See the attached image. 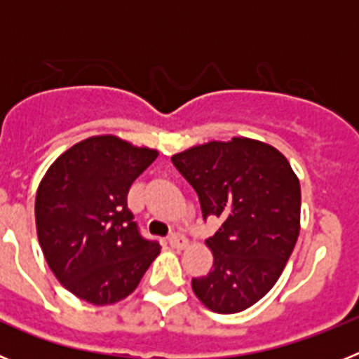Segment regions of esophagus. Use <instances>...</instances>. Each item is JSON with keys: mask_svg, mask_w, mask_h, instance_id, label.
Here are the masks:
<instances>
[{"mask_svg": "<svg viewBox=\"0 0 359 359\" xmlns=\"http://www.w3.org/2000/svg\"><path fill=\"white\" fill-rule=\"evenodd\" d=\"M169 244H170V248L183 250L187 244H189V241H187V237L183 236V233H180V231H174V233H170L169 236Z\"/></svg>", "mask_w": 359, "mask_h": 359, "instance_id": "1", "label": "esophagus"}]
</instances>
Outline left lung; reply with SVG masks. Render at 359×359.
<instances>
[{"label":"left lung","instance_id":"obj_1","mask_svg":"<svg viewBox=\"0 0 359 359\" xmlns=\"http://www.w3.org/2000/svg\"><path fill=\"white\" fill-rule=\"evenodd\" d=\"M203 219L221 226L207 239L214 266L192 278L196 297L231 315L259 302L280 277L300 231V183L286 156L262 142L231 138L174 154Z\"/></svg>","mask_w":359,"mask_h":359}]
</instances>
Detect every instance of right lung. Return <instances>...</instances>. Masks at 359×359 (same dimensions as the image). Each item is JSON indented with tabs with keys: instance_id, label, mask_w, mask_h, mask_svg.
<instances>
[{
	"instance_id": "right-lung-1",
	"label": "right lung",
	"mask_w": 359,
	"mask_h": 359,
	"mask_svg": "<svg viewBox=\"0 0 359 359\" xmlns=\"http://www.w3.org/2000/svg\"><path fill=\"white\" fill-rule=\"evenodd\" d=\"M158 158L116 136H91L57 158L41 180L36 226L41 250L62 286L107 306L129 297L160 253L128 208L133 182Z\"/></svg>"
}]
</instances>
